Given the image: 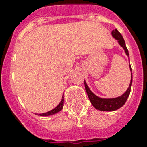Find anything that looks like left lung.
<instances>
[{
    "mask_svg": "<svg viewBox=\"0 0 147 147\" xmlns=\"http://www.w3.org/2000/svg\"><path fill=\"white\" fill-rule=\"evenodd\" d=\"M112 36L118 41L119 44L121 45V47H123L124 50H125L126 54L129 56V53H128V49L126 47L125 41L123 40V36L121 34V33L119 32L117 29H115L114 30L112 31ZM130 71H132L131 66L130 65ZM132 74H131V80H130V85L128 89L127 90V92L121 95V97L116 98H110V99H105V98H100L99 97L96 96L95 94H94L91 92V90L89 89V88L88 87L87 84L85 82V91L87 92L88 96L89 98L90 101L92 104V105L94 106L96 109L100 110V111H115L117 110L118 108L121 107L123 106L125 102L127 101L128 96L130 93V89H131V85H132Z\"/></svg>",
    "mask_w": 147,
    "mask_h": 147,
    "instance_id": "8db88e82",
    "label": "left lung"
}]
</instances>
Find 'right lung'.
Instances as JSON below:
<instances>
[{"label": "right lung", "mask_w": 147, "mask_h": 147, "mask_svg": "<svg viewBox=\"0 0 147 147\" xmlns=\"http://www.w3.org/2000/svg\"><path fill=\"white\" fill-rule=\"evenodd\" d=\"M63 104H64V98L62 96V100H61V102L57 105V107H55L54 109L51 110L47 112V113H44V114H39L38 115H40V116H49V115H53L54 114H56L59 111H60L62 109V107H63Z\"/></svg>", "instance_id": "obj_1"}]
</instances>
